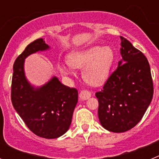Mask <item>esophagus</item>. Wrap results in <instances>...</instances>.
Returning a JSON list of instances; mask_svg holds the SVG:
<instances>
[{
	"mask_svg": "<svg viewBox=\"0 0 159 159\" xmlns=\"http://www.w3.org/2000/svg\"><path fill=\"white\" fill-rule=\"evenodd\" d=\"M91 92H88V90H82L80 92V98L81 99H84V100H85V99H89L90 97H91Z\"/></svg>",
	"mask_w": 159,
	"mask_h": 159,
	"instance_id": "esophagus-1",
	"label": "esophagus"
}]
</instances>
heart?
Masks as SVG:
<instances>
[{
	"label": "heart",
	"instance_id": "obj_1",
	"mask_svg": "<svg viewBox=\"0 0 159 159\" xmlns=\"http://www.w3.org/2000/svg\"><path fill=\"white\" fill-rule=\"evenodd\" d=\"M114 60L115 52L109 46H92L82 51L71 52L67 57L70 65L78 68L84 67L83 78L92 85H99L104 82ZM60 71L65 75H71L73 72L72 68L67 65L60 66Z\"/></svg>",
	"mask_w": 159,
	"mask_h": 159
}]
</instances>
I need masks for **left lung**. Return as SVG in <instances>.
<instances>
[{
	"label": "left lung",
	"mask_w": 159,
	"mask_h": 159,
	"mask_svg": "<svg viewBox=\"0 0 159 159\" xmlns=\"http://www.w3.org/2000/svg\"><path fill=\"white\" fill-rule=\"evenodd\" d=\"M122 60L95 96L98 116L109 131L130 130L143 117L154 93L151 67L147 57L120 36Z\"/></svg>",
	"instance_id": "obj_1"
}]
</instances>
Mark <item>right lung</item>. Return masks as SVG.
I'll return each instance as SVG.
<instances>
[{"instance_id": "add662e5", "label": "right lung", "mask_w": 159, "mask_h": 159, "mask_svg": "<svg viewBox=\"0 0 159 159\" xmlns=\"http://www.w3.org/2000/svg\"><path fill=\"white\" fill-rule=\"evenodd\" d=\"M49 48L45 41L37 39L25 48L16 59L11 87L13 107L29 130L44 139H57L69 129L78 91L67 87L53 77L40 88H34L24 71L25 59L29 55Z\"/></svg>"}]
</instances>
